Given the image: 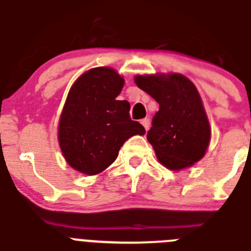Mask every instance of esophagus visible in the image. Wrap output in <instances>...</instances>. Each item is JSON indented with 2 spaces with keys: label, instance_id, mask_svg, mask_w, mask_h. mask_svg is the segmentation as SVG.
<instances>
[{
  "label": "esophagus",
  "instance_id": "obj_1",
  "mask_svg": "<svg viewBox=\"0 0 251 251\" xmlns=\"http://www.w3.org/2000/svg\"><path fill=\"white\" fill-rule=\"evenodd\" d=\"M141 125L144 126V128H145V130H149V127H150V120L149 119H143L141 120Z\"/></svg>",
  "mask_w": 251,
  "mask_h": 251
}]
</instances>
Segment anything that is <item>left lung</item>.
I'll list each match as a JSON object with an SVG mask.
<instances>
[{
  "label": "left lung",
  "instance_id": "obj_1",
  "mask_svg": "<svg viewBox=\"0 0 251 251\" xmlns=\"http://www.w3.org/2000/svg\"><path fill=\"white\" fill-rule=\"evenodd\" d=\"M134 80L159 103L147 135L159 162L182 171L201 160L210 145L211 127L195 84L179 73L144 74Z\"/></svg>",
  "mask_w": 251,
  "mask_h": 251
}]
</instances>
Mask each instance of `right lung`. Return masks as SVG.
Here are the masks:
<instances>
[{
    "label": "right lung",
    "mask_w": 251,
    "mask_h": 251,
    "mask_svg": "<svg viewBox=\"0 0 251 251\" xmlns=\"http://www.w3.org/2000/svg\"><path fill=\"white\" fill-rule=\"evenodd\" d=\"M125 79L110 67L88 69L69 89L58 125L63 156L87 176L103 172L116 160L127 139L145 128L130 119L127 101L116 100Z\"/></svg>",
    "instance_id": "add662e5"
}]
</instances>
